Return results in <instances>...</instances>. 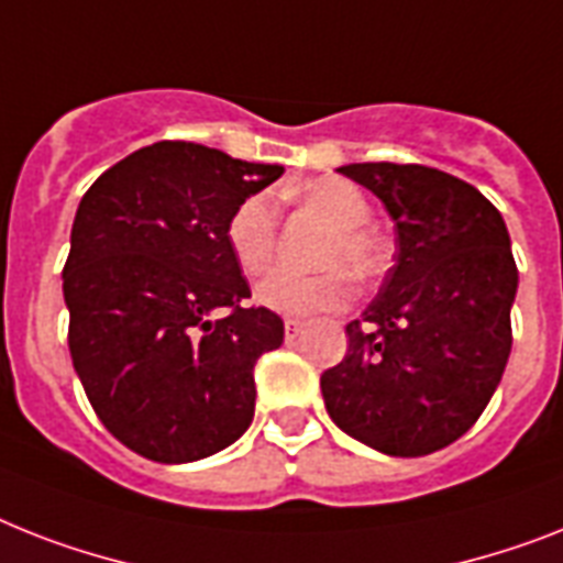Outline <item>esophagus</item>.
Here are the masks:
<instances>
[{"instance_id": "1", "label": "esophagus", "mask_w": 563, "mask_h": 563, "mask_svg": "<svg viewBox=\"0 0 563 563\" xmlns=\"http://www.w3.org/2000/svg\"><path fill=\"white\" fill-rule=\"evenodd\" d=\"M283 329H286V341H295L297 335H303L306 323L303 321H286L283 323Z\"/></svg>"}]
</instances>
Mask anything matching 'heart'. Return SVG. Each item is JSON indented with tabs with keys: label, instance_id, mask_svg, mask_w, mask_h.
<instances>
[{
	"label": "heart",
	"instance_id": "b5f03b06",
	"mask_svg": "<svg viewBox=\"0 0 563 563\" xmlns=\"http://www.w3.org/2000/svg\"><path fill=\"white\" fill-rule=\"evenodd\" d=\"M300 196L306 205L321 210L335 228L321 251V263H327L329 268L314 274L277 268L266 280L257 283V291H254L257 303L289 318H306V314L344 306L353 295V283L341 266L350 268L355 277H369L385 263L382 240L367 228V196L361 194L358 187L350 185L346 178L329 176L300 187ZM225 236L228 249L242 272H266L274 257V242H277V208L272 196H249L228 219Z\"/></svg>",
	"mask_w": 563,
	"mask_h": 563
}]
</instances>
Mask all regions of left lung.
<instances>
[{
	"label": "left lung",
	"mask_w": 563,
	"mask_h": 563,
	"mask_svg": "<svg viewBox=\"0 0 563 563\" xmlns=\"http://www.w3.org/2000/svg\"><path fill=\"white\" fill-rule=\"evenodd\" d=\"M396 222V266L344 361L321 376L332 422L390 456L460 440L486 410L511 353L518 266L500 210L422 164H346Z\"/></svg>",
	"instance_id": "8db88e82"
}]
</instances>
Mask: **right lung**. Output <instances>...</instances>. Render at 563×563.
<instances>
[{
	"label": "right lung",
	"mask_w": 563,
	"mask_h": 563,
	"mask_svg": "<svg viewBox=\"0 0 563 563\" xmlns=\"http://www.w3.org/2000/svg\"><path fill=\"white\" fill-rule=\"evenodd\" d=\"M280 176V164L158 141L80 199L63 268L68 350L98 419L135 454L196 463L249 431L254 364L283 344V321L242 306L251 289L225 228Z\"/></svg>",
	"instance_id": "1"
}]
</instances>
